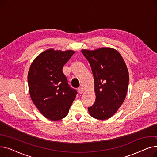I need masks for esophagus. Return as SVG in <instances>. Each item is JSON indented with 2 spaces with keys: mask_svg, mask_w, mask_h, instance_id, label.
Masks as SVG:
<instances>
[{
  "mask_svg": "<svg viewBox=\"0 0 157 157\" xmlns=\"http://www.w3.org/2000/svg\"><path fill=\"white\" fill-rule=\"evenodd\" d=\"M78 92H79V94H82V93H83V92L85 91V89L83 87H79V88H78Z\"/></svg>",
  "mask_w": 157,
  "mask_h": 157,
  "instance_id": "obj_1",
  "label": "esophagus"
}]
</instances>
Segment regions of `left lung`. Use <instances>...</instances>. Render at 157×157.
<instances>
[{"mask_svg": "<svg viewBox=\"0 0 157 157\" xmlns=\"http://www.w3.org/2000/svg\"><path fill=\"white\" fill-rule=\"evenodd\" d=\"M81 52L88 61L94 78L96 99L88 107L91 116L98 120L111 118L126 97L129 76L122 56L115 49L102 48Z\"/></svg>", "mask_w": 157, "mask_h": 157, "instance_id": "left-lung-1", "label": "left lung"}]
</instances>
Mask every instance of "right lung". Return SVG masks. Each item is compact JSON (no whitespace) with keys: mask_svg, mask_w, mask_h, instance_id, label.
Here are the masks:
<instances>
[{"mask_svg":"<svg viewBox=\"0 0 157 157\" xmlns=\"http://www.w3.org/2000/svg\"><path fill=\"white\" fill-rule=\"evenodd\" d=\"M74 51L49 49L37 56L30 65L28 85L32 102L46 118L56 121L66 117L78 94L63 73V65Z\"/></svg>","mask_w":157,"mask_h":157,"instance_id":"right-lung-1","label":"right lung"}]
</instances>
